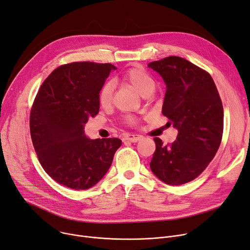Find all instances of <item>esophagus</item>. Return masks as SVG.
<instances>
[{"label": "esophagus", "instance_id": "esophagus-1", "mask_svg": "<svg viewBox=\"0 0 250 250\" xmlns=\"http://www.w3.org/2000/svg\"><path fill=\"white\" fill-rule=\"evenodd\" d=\"M142 139V136L140 135H132V134H127L125 136L124 141H128L130 143H137Z\"/></svg>", "mask_w": 250, "mask_h": 250}]
</instances>
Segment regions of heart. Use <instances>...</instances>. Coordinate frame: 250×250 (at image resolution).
Masks as SVG:
<instances>
[{
  "label": "heart",
  "instance_id": "obj_1",
  "mask_svg": "<svg viewBox=\"0 0 250 250\" xmlns=\"http://www.w3.org/2000/svg\"><path fill=\"white\" fill-rule=\"evenodd\" d=\"M123 79L130 83V84L134 86L143 96L149 92H154L156 87V83L153 77L142 67H132L126 70L123 75ZM113 89H114L113 82L107 81L102 86L101 90H99L98 102H99V104H101L103 107L106 108L111 105L112 98H113ZM125 120L129 124L135 123V119L132 118V116H126Z\"/></svg>",
  "mask_w": 250,
  "mask_h": 250
}]
</instances>
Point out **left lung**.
Instances as JSON below:
<instances>
[{
	"label": "left lung",
	"instance_id": "left-lung-1",
	"mask_svg": "<svg viewBox=\"0 0 250 250\" xmlns=\"http://www.w3.org/2000/svg\"><path fill=\"white\" fill-rule=\"evenodd\" d=\"M166 84L162 112L178 129L164 146L155 138L152 172L168 185H182L200 175L217 153L223 132V106L209 73L178 56L147 64Z\"/></svg>",
	"mask_w": 250,
	"mask_h": 250
}]
</instances>
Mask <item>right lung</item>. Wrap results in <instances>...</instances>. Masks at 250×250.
I'll list each match as a JSON object with an SVG mask.
<instances>
[{
    "mask_svg": "<svg viewBox=\"0 0 250 250\" xmlns=\"http://www.w3.org/2000/svg\"><path fill=\"white\" fill-rule=\"evenodd\" d=\"M109 63L62 65L41 85L30 114L35 152L45 172L59 184L86 190L110 168L120 139L90 140L84 125L99 111L98 93L111 70Z\"/></svg>",
    "mask_w": 250,
    "mask_h": 250,
    "instance_id": "add662e5",
    "label": "right lung"
}]
</instances>
